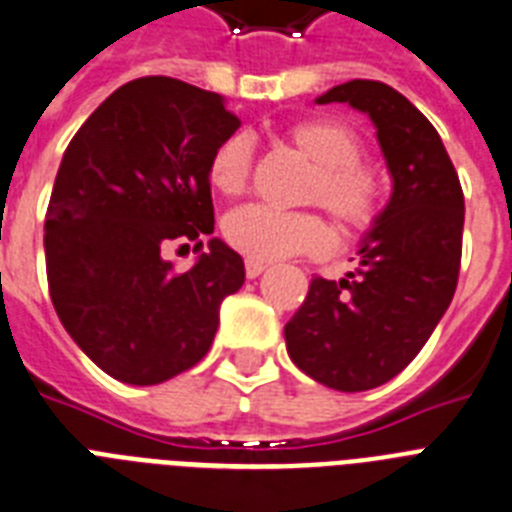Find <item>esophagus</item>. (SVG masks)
Wrapping results in <instances>:
<instances>
[{"mask_svg": "<svg viewBox=\"0 0 512 512\" xmlns=\"http://www.w3.org/2000/svg\"><path fill=\"white\" fill-rule=\"evenodd\" d=\"M264 269H266V264H264V261L246 259V277H248V279H256V277H259L261 272H264Z\"/></svg>", "mask_w": 512, "mask_h": 512, "instance_id": "1", "label": "esophagus"}]
</instances>
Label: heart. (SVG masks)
I'll return each mask as SVG.
<instances>
[{
    "instance_id": "heart-1",
    "label": "heart",
    "mask_w": 512,
    "mask_h": 512,
    "mask_svg": "<svg viewBox=\"0 0 512 512\" xmlns=\"http://www.w3.org/2000/svg\"><path fill=\"white\" fill-rule=\"evenodd\" d=\"M285 139L303 155L313 173L305 199L321 204L349 233H368L386 207V178L362 160V139L352 126L334 119H305L285 131ZM253 173V144L248 134H227L209 157L207 176L214 191L238 196ZM225 240L256 261L287 256H318L331 246V230L316 212H279L264 204H246L225 217Z\"/></svg>"
}]
</instances>
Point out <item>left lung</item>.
I'll return each mask as SVG.
<instances>
[{"mask_svg":"<svg viewBox=\"0 0 512 512\" xmlns=\"http://www.w3.org/2000/svg\"><path fill=\"white\" fill-rule=\"evenodd\" d=\"M318 103L365 111L393 176V196L347 277H313L287 321L292 362L336 391L383 386L419 355L448 310L464 243V191L435 126L378 80H349Z\"/></svg>","mask_w":512,"mask_h":512,"instance_id":"obj_1","label":"left lung"}]
</instances>
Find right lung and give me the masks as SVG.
I'll return each mask as SVG.
<instances>
[{"label": "right lung", "mask_w": 512, "mask_h": 512, "mask_svg": "<svg viewBox=\"0 0 512 512\" xmlns=\"http://www.w3.org/2000/svg\"><path fill=\"white\" fill-rule=\"evenodd\" d=\"M240 119L217 93L173 77L126 82L69 142L46 212V277L64 329L100 370L155 386L212 347L243 259L209 240L189 272L168 246L214 233L209 157Z\"/></svg>", "instance_id": "obj_1"}]
</instances>
